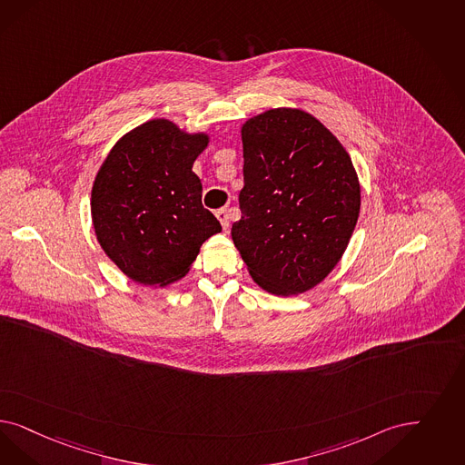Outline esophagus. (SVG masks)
<instances>
[{
  "label": "esophagus",
  "mask_w": 465,
  "mask_h": 465,
  "mask_svg": "<svg viewBox=\"0 0 465 465\" xmlns=\"http://www.w3.org/2000/svg\"><path fill=\"white\" fill-rule=\"evenodd\" d=\"M216 218L220 220V223L223 226V230H228V226H230V216H228V211L226 209H218L216 211Z\"/></svg>",
  "instance_id": "1"
}]
</instances>
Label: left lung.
Listing matches in <instances>:
<instances>
[{
	"mask_svg": "<svg viewBox=\"0 0 465 465\" xmlns=\"http://www.w3.org/2000/svg\"><path fill=\"white\" fill-rule=\"evenodd\" d=\"M242 218L232 239L268 293H305L333 272L361 211V183L347 149L316 116L272 108L241 127Z\"/></svg>",
	"mask_w": 465,
	"mask_h": 465,
	"instance_id": "left-lung-1",
	"label": "left lung"
}]
</instances>
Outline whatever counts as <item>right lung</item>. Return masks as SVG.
<instances>
[{"instance_id": "1", "label": "right lung", "mask_w": 465, "mask_h": 465, "mask_svg": "<svg viewBox=\"0 0 465 465\" xmlns=\"http://www.w3.org/2000/svg\"><path fill=\"white\" fill-rule=\"evenodd\" d=\"M209 134L166 118L132 128L97 170L91 216L104 254L132 282L166 287L182 280L211 235L222 232L203 208L193 161Z\"/></svg>"}]
</instances>
